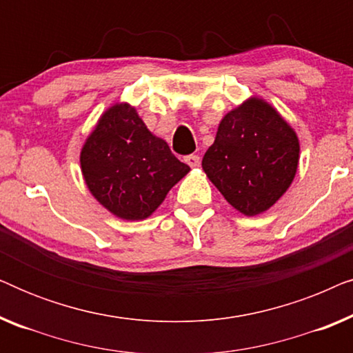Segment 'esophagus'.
Listing matches in <instances>:
<instances>
[{
    "label": "esophagus",
    "instance_id": "1",
    "mask_svg": "<svg viewBox=\"0 0 353 353\" xmlns=\"http://www.w3.org/2000/svg\"><path fill=\"white\" fill-rule=\"evenodd\" d=\"M185 161H186L188 165L192 167V168L199 167V163H201V159H199V156H194V154H190V156H186V157H185Z\"/></svg>",
    "mask_w": 353,
    "mask_h": 353
}]
</instances>
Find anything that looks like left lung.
Instances as JSON below:
<instances>
[{
    "label": "left lung",
    "instance_id": "obj_1",
    "mask_svg": "<svg viewBox=\"0 0 353 353\" xmlns=\"http://www.w3.org/2000/svg\"><path fill=\"white\" fill-rule=\"evenodd\" d=\"M299 151L291 125L272 104L254 96L221 119L202 168L236 210L254 216L291 186Z\"/></svg>",
    "mask_w": 353,
    "mask_h": 353
}]
</instances>
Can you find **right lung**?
<instances>
[{
  "instance_id": "right-lung-1",
  "label": "right lung",
  "mask_w": 353,
  "mask_h": 353,
  "mask_svg": "<svg viewBox=\"0 0 353 353\" xmlns=\"http://www.w3.org/2000/svg\"><path fill=\"white\" fill-rule=\"evenodd\" d=\"M80 165L91 194L122 220H144L190 172L163 139L154 137L133 105L105 110L86 138Z\"/></svg>"
}]
</instances>
